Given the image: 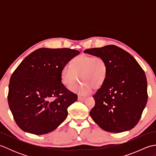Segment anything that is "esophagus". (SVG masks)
<instances>
[{
	"label": "esophagus",
	"mask_w": 156,
	"mask_h": 156,
	"mask_svg": "<svg viewBox=\"0 0 156 156\" xmlns=\"http://www.w3.org/2000/svg\"><path fill=\"white\" fill-rule=\"evenodd\" d=\"M78 101H84V100H85V99H86V98H85V97H78Z\"/></svg>",
	"instance_id": "esophagus-1"
}]
</instances>
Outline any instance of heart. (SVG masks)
Returning a JSON list of instances; mask_svg holds the SVG:
<instances>
[{
  "label": "heart",
  "instance_id": "1",
  "mask_svg": "<svg viewBox=\"0 0 156 156\" xmlns=\"http://www.w3.org/2000/svg\"><path fill=\"white\" fill-rule=\"evenodd\" d=\"M108 65L101 56L82 54L72 60L71 66H65L61 69L62 83L69 87L77 80L81 81L70 87V90L80 95H87L92 88H100L107 80Z\"/></svg>",
  "mask_w": 156,
  "mask_h": 156
}]
</instances>
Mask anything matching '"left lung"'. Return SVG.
<instances>
[{
	"mask_svg": "<svg viewBox=\"0 0 156 156\" xmlns=\"http://www.w3.org/2000/svg\"><path fill=\"white\" fill-rule=\"evenodd\" d=\"M101 56L108 65L105 84L93 95L90 115L106 131L121 133L136 125L147 101V79L144 69L127 51L114 45L84 51Z\"/></svg>",
	"mask_w": 156,
	"mask_h": 156,
	"instance_id": "obj_1",
	"label": "left lung"
}]
</instances>
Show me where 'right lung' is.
Returning a JSON list of instances; mask_svg holds the SVG:
<instances>
[{
	"mask_svg": "<svg viewBox=\"0 0 156 156\" xmlns=\"http://www.w3.org/2000/svg\"><path fill=\"white\" fill-rule=\"evenodd\" d=\"M80 51L69 48L36 49L10 78L8 102L16 125L35 135L48 133L68 116L77 94L62 83V68Z\"/></svg>",
	"mask_w": 156,
	"mask_h": 156,
	"instance_id": "1",
	"label": "right lung"
}]
</instances>
